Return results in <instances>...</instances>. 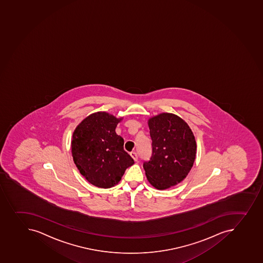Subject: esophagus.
I'll return each instance as SVG.
<instances>
[{"instance_id":"obj_1","label":"esophagus","mask_w":263,"mask_h":263,"mask_svg":"<svg viewBox=\"0 0 263 263\" xmlns=\"http://www.w3.org/2000/svg\"><path fill=\"white\" fill-rule=\"evenodd\" d=\"M130 156L132 157L133 159L135 161L138 160V155L137 153H135V152H132V153H130Z\"/></svg>"}]
</instances>
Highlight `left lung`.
<instances>
[{
	"instance_id": "1",
	"label": "left lung",
	"mask_w": 263,
	"mask_h": 263,
	"mask_svg": "<svg viewBox=\"0 0 263 263\" xmlns=\"http://www.w3.org/2000/svg\"><path fill=\"white\" fill-rule=\"evenodd\" d=\"M153 140L150 161L143 164L148 181L158 190H165L182 181L196 158L195 136L182 118L163 112L149 118Z\"/></svg>"
}]
</instances>
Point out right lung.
Returning a JSON list of instances; mask_svg holds the SVG:
<instances>
[{
	"instance_id": "1",
	"label": "right lung",
	"mask_w": 263,
	"mask_h": 263,
	"mask_svg": "<svg viewBox=\"0 0 263 263\" xmlns=\"http://www.w3.org/2000/svg\"><path fill=\"white\" fill-rule=\"evenodd\" d=\"M123 118L105 111L88 116L73 132L71 154L81 175L92 185H117L134 159L123 149L124 140L115 129Z\"/></svg>"
}]
</instances>
